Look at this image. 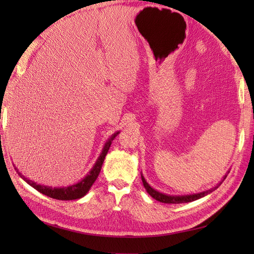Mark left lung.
<instances>
[{
	"label": "left lung",
	"mask_w": 254,
	"mask_h": 254,
	"mask_svg": "<svg viewBox=\"0 0 254 254\" xmlns=\"http://www.w3.org/2000/svg\"><path fill=\"white\" fill-rule=\"evenodd\" d=\"M228 174H229V171L224 176L223 180L220 181L216 187L209 189V190H207V191H203V192L195 193V194H188V195H169V194H165V193L158 192L157 190H155L154 188H152V187L148 185V183L146 182V180H145V178L143 177L142 174H141V177H142V181H143L144 188L146 189L147 193L149 194L150 196L154 197L156 201H159L161 203H167V204H180V203H189V202H192V201H196V199L201 198V197H203L205 195H207V194H209V193H212L213 191L216 190V189L220 185H222L223 181L226 179V177H227Z\"/></svg>",
	"instance_id": "obj_1"
}]
</instances>
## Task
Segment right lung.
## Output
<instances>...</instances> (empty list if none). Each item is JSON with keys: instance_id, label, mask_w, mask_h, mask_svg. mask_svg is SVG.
<instances>
[{"instance_id": "right-lung-1", "label": "right lung", "mask_w": 254, "mask_h": 254, "mask_svg": "<svg viewBox=\"0 0 254 254\" xmlns=\"http://www.w3.org/2000/svg\"><path fill=\"white\" fill-rule=\"evenodd\" d=\"M119 133L120 132L118 131L115 134H112L110 138H108V141L105 143L104 147H102L99 157L97 158L95 165L93 166V168L90 169V171L83 178L82 180L78 181L77 183H74V185L67 186V187H61V188H52V187H48V186L38 185V183H36L35 181L27 179L24 175L20 174L17 168H15V169L17 170L18 176L21 178V179L25 180L30 187L36 189L37 191H39L40 193L45 194V195H47V196L52 197V198H57V199H61V201H71V199L80 198L87 194V192L90 190L91 186L94 185V182L96 181L97 178H98L99 172L101 170V166H102V164H104L105 157L108 153V150H109V148H110V145Z\"/></svg>"}]
</instances>
